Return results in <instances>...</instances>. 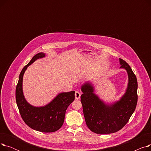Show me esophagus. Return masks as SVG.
Returning <instances> with one entry per match:
<instances>
[{
  "label": "esophagus",
  "mask_w": 151,
  "mask_h": 151,
  "mask_svg": "<svg viewBox=\"0 0 151 151\" xmlns=\"http://www.w3.org/2000/svg\"><path fill=\"white\" fill-rule=\"evenodd\" d=\"M75 99L76 100L80 99V97H81V93L78 91H76L75 93Z\"/></svg>",
  "instance_id": "34e87169"
}]
</instances>
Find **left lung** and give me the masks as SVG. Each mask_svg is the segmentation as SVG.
<instances>
[{
  "label": "left lung",
  "instance_id": "left-lung-1",
  "mask_svg": "<svg viewBox=\"0 0 151 151\" xmlns=\"http://www.w3.org/2000/svg\"><path fill=\"white\" fill-rule=\"evenodd\" d=\"M119 62L120 68L127 71L129 78L127 88L119 100L106 104L94 93V87L91 82H86L81 87L83 93L81 102L86 125L92 132L97 134L113 133L122 129L137 106V77L125 60L119 59Z\"/></svg>",
  "mask_w": 151,
  "mask_h": 151
}]
</instances>
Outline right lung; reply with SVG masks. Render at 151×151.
<instances>
[{
	"label": "right lung",
	"instance_id": "obj_1",
	"mask_svg": "<svg viewBox=\"0 0 151 151\" xmlns=\"http://www.w3.org/2000/svg\"><path fill=\"white\" fill-rule=\"evenodd\" d=\"M45 56L44 52L37 54L22 68L16 88V101L22 119L29 127L38 132L50 133L58 130L62 126L66 110L75 100V92L59 93L48 104L43 106H34L27 101L22 90L24 74L32 63Z\"/></svg>",
	"mask_w": 151,
	"mask_h": 151
}]
</instances>
